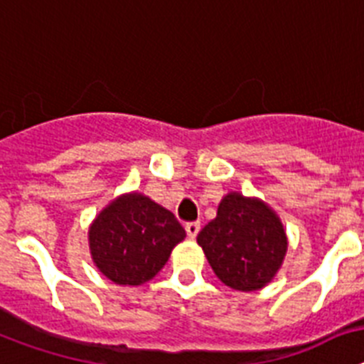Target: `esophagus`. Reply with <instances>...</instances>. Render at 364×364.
Segmentation results:
<instances>
[{
    "instance_id": "1",
    "label": "esophagus",
    "mask_w": 364,
    "mask_h": 364,
    "mask_svg": "<svg viewBox=\"0 0 364 364\" xmlns=\"http://www.w3.org/2000/svg\"><path fill=\"white\" fill-rule=\"evenodd\" d=\"M201 225H200V221H191V223H186L185 230H186V236L191 240H194L196 236H198V232H200Z\"/></svg>"
}]
</instances>
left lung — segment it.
Returning a JSON list of instances; mask_svg holds the SVG:
<instances>
[{"mask_svg":"<svg viewBox=\"0 0 364 364\" xmlns=\"http://www.w3.org/2000/svg\"><path fill=\"white\" fill-rule=\"evenodd\" d=\"M198 243L225 286L258 291L277 277L287 252L284 223L260 198L229 192L216 218L200 230Z\"/></svg>","mask_w":364,"mask_h":364,"instance_id":"8db88e82","label":"left lung"}]
</instances>
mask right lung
<instances>
[{
	"label": "right lung",
	"mask_w": 364,
	"mask_h": 364,
	"mask_svg": "<svg viewBox=\"0 0 364 364\" xmlns=\"http://www.w3.org/2000/svg\"><path fill=\"white\" fill-rule=\"evenodd\" d=\"M186 236L176 216L141 192L117 196L91 221V260L113 284L143 286Z\"/></svg>",
	"instance_id": "right-lung-1"
}]
</instances>
